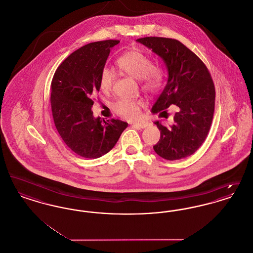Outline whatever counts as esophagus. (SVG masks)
Masks as SVG:
<instances>
[{
	"label": "esophagus",
	"instance_id": "esophagus-1",
	"mask_svg": "<svg viewBox=\"0 0 253 253\" xmlns=\"http://www.w3.org/2000/svg\"><path fill=\"white\" fill-rule=\"evenodd\" d=\"M149 122H147V121H142V122H133L132 123V126H134V127H138V128H141V129H144L146 127H148L149 126Z\"/></svg>",
	"mask_w": 253,
	"mask_h": 253
}]
</instances>
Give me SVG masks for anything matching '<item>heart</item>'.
<instances>
[{"label":"heart","instance_id":"1","mask_svg":"<svg viewBox=\"0 0 253 253\" xmlns=\"http://www.w3.org/2000/svg\"><path fill=\"white\" fill-rule=\"evenodd\" d=\"M117 67L135 80H140L142 89L149 93L157 92L164 83V72L161 67L154 65V60L139 51H129L116 60ZM115 73L110 68H103L99 75L98 84L104 93L113 89ZM142 101L120 99L114 105V111L124 119L134 120L139 116Z\"/></svg>","mask_w":253,"mask_h":253}]
</instances>
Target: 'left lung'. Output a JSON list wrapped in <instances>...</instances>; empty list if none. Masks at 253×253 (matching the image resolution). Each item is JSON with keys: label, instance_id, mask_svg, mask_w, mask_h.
I'll return each instance as SVG.
<instances>
[{"label": "left lung", "instance_id": "8db88e82", "mask_svg": "<svg viewBox=\"0 0 253 253\" xmlns=\"http://www.w3.org/2000/svg\"><path fill=\"white\" fill-rule=\"evenodd\" d=\"M160 57L168 70V82L152 108L160 117L174 105L172 125L156 121L160 139L154 146L159 157L178 160L194 154L204 142L213 118L215 88L204 62L179 41L161 37L137 39Z\"/></svg>", "mask_w": 253, "mask_h": 253}]
</instances>
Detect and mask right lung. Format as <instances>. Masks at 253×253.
<instances>
[{
	"instance_id": "right-lung-1",
	"label": "right lung",
	"mask_w": 253,
	"mask_h": 253,
	"mask_svg": "<svg viewBox=\"0 0 253 253\" xmlns=\"http://www.w3.org/2000/svg\"><path fill=\"white\" fill-rule=\"evenodd\" d=\"M120 42L107 40L88 43L63 60L51 83V109L55 126L66 146L76 155L98 158L118 142L128 123L94 118L93 96L111 49Z\"/></svg>"
}]
</instances>
